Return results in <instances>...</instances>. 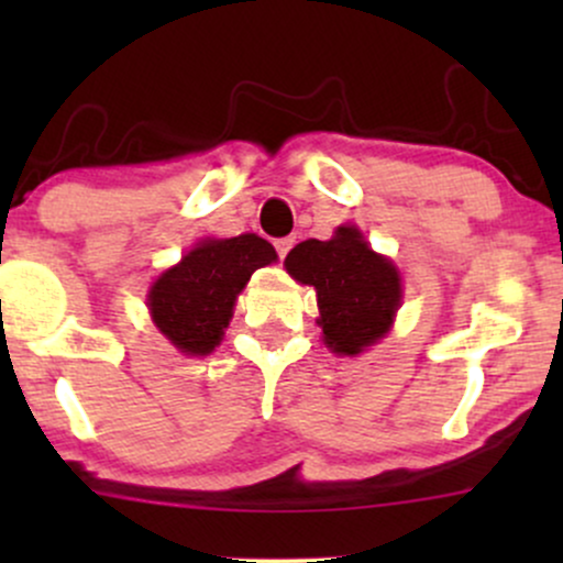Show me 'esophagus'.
I'll return each instance as SVG.
<instances>
[{"label":"esophagus","mask_w":563,"mask_h":563,"mask_svg":"<svg viewBox=\"0 0 563 563\" xmlns=\"http://www.w3.org/2000/svg\"><path fill=\"white\" fill-rule=\"evenodd\" d=\"M290 249H294V238H277V241H275V251H277V256H280V260H286Z\"/></svg>","instance_id":"esophagus-1"}]
</instances>
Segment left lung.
<instances>
[{"label": "left lung", "mask_w": 563, "mask_h": 563, "mask_svg": "<svg viewBox=\"0 0 563 563\" xmlns=\"http://www.w3.org/2000/svg\"><path fill=\"white\" fill-rule=\"evenodd\" d=\"M294 280L318 290L320 325L335 354H360L389 331L402 301L394 264L363 241L357 228H339L331 241H303L286 256Z\"/></svg>", "instance_id": "left-lung-1"}]
</instances>
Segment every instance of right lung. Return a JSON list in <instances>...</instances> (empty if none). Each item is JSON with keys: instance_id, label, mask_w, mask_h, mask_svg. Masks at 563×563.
I'll use <instances>...</instances> for the list:
<instances>
[{"instance_id": "1", "label": "right lung", "mask_w": 563, "mask_h": 563, "mask_svg": "<svg viewBox=\"0 0 563 563\" xmlns=\"http://www.w3.org/2000/svg\"><path fill=\"white\" fill-rule=\"evenodd\" d=\"M260 235L203 241L153 283L147 307L158 331L185 354H209L230 325L232 307L249 277L275 262Z\"/></svg>"}]
</instances>
